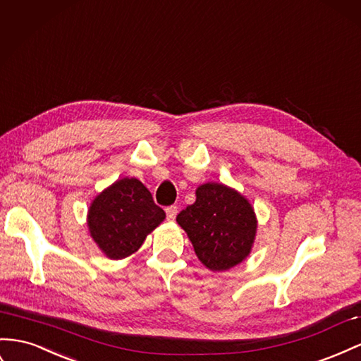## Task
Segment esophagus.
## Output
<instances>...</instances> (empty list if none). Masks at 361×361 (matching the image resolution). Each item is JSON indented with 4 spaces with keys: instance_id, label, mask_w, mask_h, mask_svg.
I'll return each instance as SVG.
<instances>
[{
    "instance_id": "34e87169",
    "label": "esophagus",
    "mask_w": 361,
    "mask_h": 361,
    "mask_svg": "<svg viewBox=\"0 0 361 361\" xmlns=\"http://www.w3.org/2000/svg\"><path fill=\"white\" fill-rule=\"evenodd\" d=\"M165 212H167V219L169 220H174L176 219V216H178V207H169L167 209H165Z\"/></svg>"
}]
</instances>
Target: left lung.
Masks as SVG:
<instances>
[{
	"mask_svg": "<svg viewBox=\"0 0 361 361\" xmlns=\"http://www.w3.org/2000/svg\"><path fill=\"white\" fill-rule=\"evenodd\" d=\"M176 221L187 232L199 261L211 271H226L245 261L258 229L252 203L219 182L197 187L196 202L182 209Z\"/></svg>",
	"mask_w": 361,
	"mask_h": 361,
	"instance_id": "8db88e82",
	"label": "left lung"
}]
</instances>
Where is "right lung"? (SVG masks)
I'll use <instances>...</instances> for the list:
<instances>
[{
	"label": "right lung",
	"instance_id": "right-lung-1",
	"mask_svg": "<svg viewBox=\"0 0 361 361\" xmlns=\"http://www.w3.org/2000/svg\"><path fill=\"white\" fill-rule=\"evenodd\" d=\"M164 220V209L136 178L115 180L97 194L86 216L91 238L109 259L130 257Z\"/></svg>",
	"mask_w": 361,
	"mask_h": 361
}]
</instances>
